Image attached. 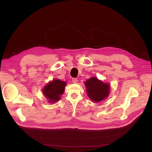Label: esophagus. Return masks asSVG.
Wrapping results in <instances>:
<instances>
[{"mask_svg":"<svg viewBox=\"0 0 152 152\" xmlns=\"http://www.w3.org/2000/svg\"><path fill=\"white\" fill-rule=\"evenodd\" d=\"M72 82H73V83H77V79H76V78H73V79H72Z\"/></svg>","mask_w":152,"mask_h":152,"instance_id":"obj_1","label":"esophagus"}]
</instances>
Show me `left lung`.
Returning a JSON list of instances; mask_svg holds the SVG:
<instances>
[{
  "label": "left lung",
  "instance_id": "1",
  "mask_svg": "<svg viewBox=\"0 0 152 152\" xmlns=\"http://www.w3.org/2000/svg\"><path fill=\"white\" fill-rule=\"evenodd\" d=\"M85 85L87 88L86 92L88 96L94 102L102 101L109 95V84L104 83L95 77L86 80Z\"/></svg>",
  "mask_w": 152,
  "mask_h": 152
}]
</instances>
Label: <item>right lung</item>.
I'll list each match as a JSON object with an SVG mask.
<instances>
[{"mask_svg": "<svg viewBox=\"0 0 152 152\" xmlns=\"http://www.w3.org/2000/svg\"><path fill=\"white\" fill-rule=\"evenodd\" d=\"M66 82L59 79H55L48 83L43 89V94L49 99V102H55L59 100L63 94Z\"/></svg>", "mask_w": 152, "mask_h": 152, "instance_id": "add662e5", "label": "right lung"}]
</instances>
